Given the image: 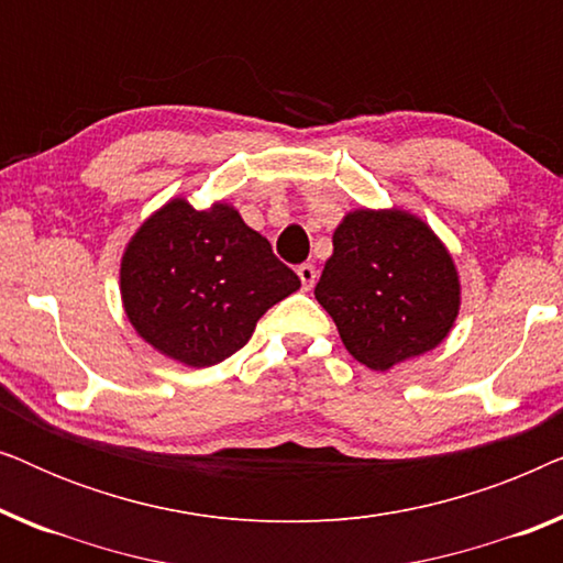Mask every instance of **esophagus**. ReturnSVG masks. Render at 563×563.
Returning a JSON list of instances; mask_svg holds the SVG:
<instances>
[{
    "label": "esophagus",
    "instance_id": "1",
    "mask_svg": "<svg viewBox=\"0 0 563 563\" xmlns=\"http://www.w3.org/2000/svg\"><path fill=\"white\" fill-rule=\"evenodd\" d=\"M297 276H299V282H302V289L310 291L314 287V279H318V272H314L312 264H302V266H297Z\"/></svg>",
    "mask_w": 563,
    "mask_h": 563
}]
</instances>
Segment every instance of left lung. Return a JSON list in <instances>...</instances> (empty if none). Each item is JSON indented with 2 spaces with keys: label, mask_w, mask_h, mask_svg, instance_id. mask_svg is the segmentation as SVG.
<instances>
[{
  "label": "left lung",
  "mask_w": 563,
  "mask_h": 563,
  "mask_svg": "<svg viewBox=\"0 0 563 563\" xmlns=\"http://www.w3.org/2000/svg\"><path fill=\"white\" fill-rule=\"evenodd\" d=\"M314 297L351 356L387 372L445 341L459 318L461 282L426 220L397 207H358L335 228Z\"/></svg>",
  "instance_id": "obj_1"
}]
</instances>
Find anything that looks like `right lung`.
Segmentation results:
<instances>
[{"mask_svg":"<svg viewBox=\"0 0 563 563\" xmlns=\"http://www.w3.org/2000/svg\"><path fill=\"white\" fill-rule=\"evenodd\" d=\"M299 276L228 202L195 210L174 197L130 238L120 295L145 343L184 366H212L249 343Z\"/></svg>","mask_w":563,"mask_h":563,"instance_id":"obj_1","label":"right lung"}]
</instances>
